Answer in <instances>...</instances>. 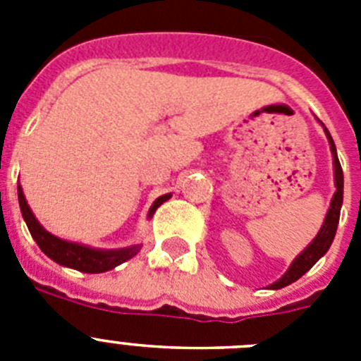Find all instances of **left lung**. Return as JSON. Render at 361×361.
Masks as SVG:
<instances>
[{
	"mask_svg": "<svg viewBox=\"0 0 361 361\" xmlns=\"http://www.w3.org/2000/svg\"><path fill=\"white\" fill-rule=\"evenodd\" d=\"M324 126V124H322ZM324 132L327 135V141L331 145V153H333V164H334V186H336V191H334L333 200H331L329 212L325 215L324 224H322L320 231L314 238H312L311 244L305 247L298 257L293 260V264L289 266V269L283 273V276L280 280H276L275 283H271L269 289H282L289 283L296 282L302 275H305L309 269H311L314 264L324 257L327 251H329L331 244L334 240V235H336V228H338V220H340V209H342V202H343V171L342 166H340V161H338V153H336V146H334L333 137H331L329 130L324 126Z\"/></svg>",
	"mask_w": 361,
	"mask_h": 361,
	"instance_id": "8db88e82",
	"label": "left lung"
}]
</instances>
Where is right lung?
<instances>
[{
	"mask_svg": "<svg viewBox=\"0 0 361 361\" xmlns=\"http://www.w3.org/2000/svg\"><path fill=\"white\" fill-rule=\"evenodd\" d=\"M171 193H166V195L159 197L155 202L152 204L149 208L148 216L152 219L155 209L161 206L162 202L170 199ZM18 199H19V208H21V215H23L25 222H27V228L30 231L32 238L36 240V244L39 245V250L43 251L47 257H50L54 262H57L59 266L72 267V269H78L81 273H104V271H110L114 267H117L119 264L126 262L132 257H135L137 251L141 250V245H132V247H123V250H94V247H88V245L75 244V242L63 240V238H57L56 235L49 233L43 226L37 222V219L34 216L32 209L28 208L27 199L23 195V190L18 184Z\"/></svg>",
	"mask_w": 361,
	"mask_h": 361,
	"instance_id": "add662e5",
	"label": "right lung"
}]
</instances>
